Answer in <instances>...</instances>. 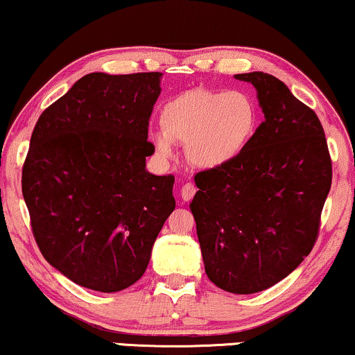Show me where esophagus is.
Masks as SVG:
<instances>
[{"label":"esophagus","instance_id":"34e87169","mask_svg":"<svg viewBox=\"0 0 355 355\" xmlns=\"http://www.w3.org/2000/svg\"><path fill=\"white\" fill-rule=\"evenodd\" d=\"M196 186L192 182H187V184H184L182 186V189H181V199L184 200V202H189L192 199V197H194V194H196Z\"/></svg>","mask_w":355,"mask_h":355}]
</instances>
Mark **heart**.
<instances>
[{
  "instance_id": "b5f03b06",
  "label": "heart",
  "mask_w": 355,
  "mask_h": 355,
  "mask_svg": "<svg viewBox=\"0 0 355 355\" xmlns=\"http://www.w3.org/2000/svg\"><path fill=\"white\" fill-rule=\"evenodd\" d=\"M259 114L243 91L194 89L163 105L161 130L150 135L159 158L174 155V141L186 144L192 166L211 171L233 163L251 144Z\"/></svg>"
}]
</instances>
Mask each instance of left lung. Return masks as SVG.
<instances>
[{
	"mask_svg": "<svg viewBox=\"0 0 355 355\" xmlns=\"http://www.w3.org/2000/svg\"><path fill=\"white\" fill-rule=\"evenodd\" d=\"M234 78L254 86L264 122L233 163L196 174L189 207L205 274L225 292L250 295L310 254L333 168L320 119L285 83L262 71Z\"/></svg>",
	"mask_w": 355,
	"mask_h": 355,
	"instance_id": "1",
	"label": "left lung"
}]
</instances>
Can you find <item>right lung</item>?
<instances>
[{"mask_svg":"<svg viewBox=\"0 0 355 355\" xmlns=\"http://www.w3.org/2000/svg\"><path fill=\"white\" fill-rule=\"evenodd\" d=\"M163 73H89L35 123L22 196L42 256L81 287L112 293L145 274L176 207L173 176L146 171Z\"/></svg>","mask_w":355,"mask_h":355,"instance_id":"add662e5","label":"right lung"}]
</instances>
